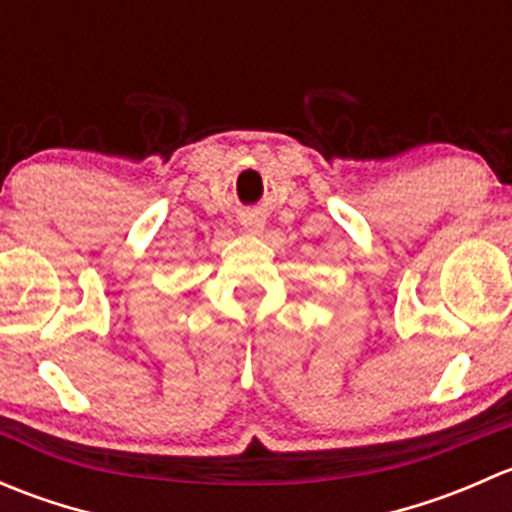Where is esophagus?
<instances>
[{
  "label": "esophagus",
  "instance_id": "obj_1",
  "mask_svg": "<svg viewBox=\"0 0 512 512\" xmlns=\"http://www.w3.org/2000/svg\"><path fill=\"white\" fill-rule=\"evenodd\" d=\"M242 225H245V230H247V232H252V235H255V232H260V230H262V220H260V218H247L245 223H242Z\"/></svg>",
  "mask_w": 512,
  "mask_h": 512
}]
</instances>
